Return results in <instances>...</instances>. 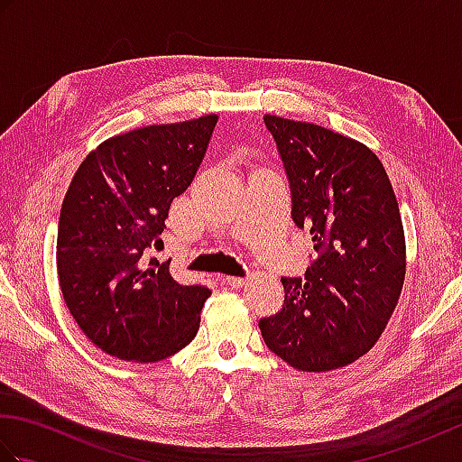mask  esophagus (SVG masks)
Returning <instances> with one entry per match:
<instances>
[{
    "mask_svg": "<svg viewBox=\"0 0 462 462\" xmlns=\"http://www.w3.org/2000/svg\"><path fill=\"white\" fill-rule=\"evenodd\" d=\"M224 282L228 283L230 288H242V286H246V283H248V278H240V276H226V278H224Z\"/></svg>",
    "mask_w": 462,
    "mask_h": 462,
    "instance_id": "obj_1",
    "label": "esophagus"
}]
</instances>
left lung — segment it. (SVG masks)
<instances>
[{
	"label": "left lung",
	"mask_w": 462,
	"mask_h": 462,
	"mask_svg": "<svg viewBox=\"0 0 462 462\" xmlns=\"http://www.w3.org/2000/svg\"><path fill=\"white\" fill-rule=\"evenodd\" d=\"M291 186V216L319 258L283 278V308L260 319L270 351L298 371L346 367L375 346L403 290L405 232L385 166L326 126L263 115Z\"/></svg>",
	"instance_id": "obj_1"
}]
</instances>
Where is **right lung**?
<instances>
[{
  "label": "right lung",
  "mask_w": 462,
  "mask_h": 462,
  "mask_svg": "<svg viewBox=\"0 0 462 462\" xmlns=\"http://www.w3.org/2000/svg\"><path fill=\"white\" fill-rule=\"evenodd\" d=\"M218 115L151 125L103 141L77 169L61 206L57 273L81 331L113 357L154 363L194 339L210 298L169 262L146 260L176 196L189 189Z\"/></svg>",
  "instance_id": "1"
}]
</instances>
